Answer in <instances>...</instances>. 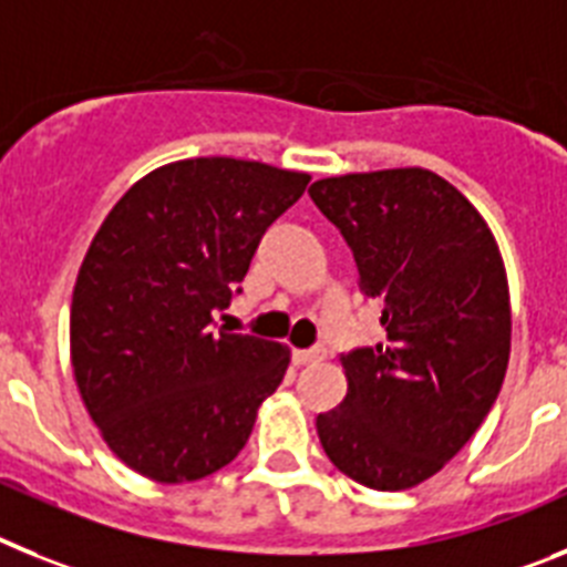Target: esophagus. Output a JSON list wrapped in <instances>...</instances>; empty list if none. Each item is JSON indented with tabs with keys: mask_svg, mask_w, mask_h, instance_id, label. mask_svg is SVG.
Returning <instances> with one entry per match:
<instances>
[{
	"mask_svg": "<svg viewBox=\"0 0 567 567\" xmlns=\"http://www.w3.org/2000/svg\"><path fill=\"white\" fill-rule=\"evenodd\" d=\"M324 348H308V351H293V362L297 365H313V362H322Z\"/></svg>",
	"mask_w": 567,
	"mask_h": 567,
	"instance_id": "1",
	"label": "esophagus"
}]
</instances>
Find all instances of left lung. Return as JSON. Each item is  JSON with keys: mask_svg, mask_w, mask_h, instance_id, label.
Segmentation results:
<instances>
[{"mask_svg": "<svg viewBox=\"0 0 567 567\" xmlns=\"http://www.w3.org/2000/svg\"><path fill=\"white\" fill-rule=\"evenodd\" d=\"M382 305L385 342L342 353L348 393L317 416L324 454L373 491H405L460 454L511 357L508 277L480 210L425 167L328 176L308 188Z\"/></svg>", "mask_w": 567, "mask_h": 567, "instance_id": "1", "label": "left lung"}]
</instances>
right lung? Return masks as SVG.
<instances>
[{"mask_svg":"<svg viewBox=\"0 0 567 567\" xmlns=\"http://www.w3.org/2000/svg\"><path fill=\"white\" fill-rule=\"evenodd\" d=\"M311 176L199 156L127 190L93 236L71 302L76 388L102 440L136 474L176 485L236 460L290 351L214 333L259 239Z\"/></svg>","mask_w":567,"mask_h":567,"instance_id":"add662e5","label":"right lung"}]
</instances>
